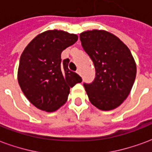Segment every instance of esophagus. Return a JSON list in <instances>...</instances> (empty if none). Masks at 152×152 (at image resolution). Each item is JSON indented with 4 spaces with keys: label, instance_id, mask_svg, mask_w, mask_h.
<instances>
[{
    "label": "esophagus",
    "instance_id": "esophagus-1",
    "mask_svg": "<svg viewBox=\"0 0 152 152\" xmlns=\"http://www.w3.org/2000/svg\"><path fill=\"white\" fill-rule=\"evenodd\" d=\"M76 72L77 73V74H79L80 76V75H81V72H80V70L79 68H78V69L76 70Z\"/></svg>",
    "mask_w": 152,
    "mask_h": 152
}]
</instances>
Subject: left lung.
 Listing matches in <instances>:
<instances>
[{
  "instance_id": "left-lung-1",
  "label": "left lung",
  "mask_w": 152,
  "mask_h": 152,
  "mask_svg": "<svg viewBox=\"0 0 152 152\" xmlns=\"http://www.w3.org/2000/svg\"><path fill=\"white\" fill-rule=\"evenodd\" d=\"M83 49L92 59L95 78L84 87L93 105L109 111L129 94L136 77V63L130 50L118 37L102 30L80 34Z\"/></svg>"
}]
</instances>
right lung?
<instances>
[{"label":"right lung","mask_w":152,"mask_h":152,"mask_svg":"<svg viewBox=\"0 0 152 152\" xmlns=\"http://www.w3.org/2000/svg\"><path fill=\"white\" fill-rule=\"evenodd\" d=\"M76 34L58 30L45 31L31 40L20 57L18 80L31 104L45 112H54L66 102L70 88L82 81L68 68L69 59L61 53L76 42Z\"/></svg>","instance_id":"obj_1"}]
</instances>
